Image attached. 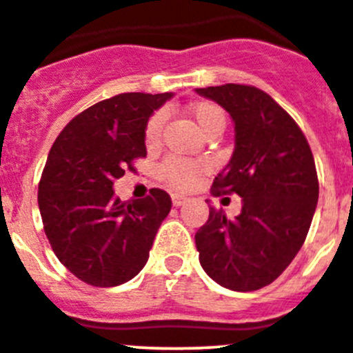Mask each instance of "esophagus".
<instances>
[{
  "instance_id": "34e87169",
  "label": "esophagus",
  "mask_w": 353,
  "mask_h": 353,
  "mask_svg": "<svg viewBox=\"0 0 353 353\" xmlns=\"http://www.w3.org/2000/svg\"><path fill=\"white\" fill-rule=\"evenodd\" d=\"M171 201H173V206H182V204H185L187 203V197H183V196H180V194H173V196H171Z\"/></svg>"
}]
</instances>
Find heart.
Instances as JSON below:
<instances>
[{
	"label": "heart",
	"mask_w": 353,
	"mask_h": 353,
	"mask_svg": "<svg viewBox=\"0 0 353 353\" xmlns=\"http://www.w3.org/2000/svg\"><path fill=\"white\" fill-rule=\"evenodd\" d=\"M190 117L199 128L203 135L214 132V130H223L225 126V114L218 105L211 102H197L189 109ZM161 130H163V116L156 114L149 121L145 128V143L154 147L159 142ZM208 171V164L204 161L182 159V157H168L159 168L161 179L171 185L173 189L187 190L196 185L201 174Z\"/></svg>",
	"instance_id": "obj_1"
}]
</instances>
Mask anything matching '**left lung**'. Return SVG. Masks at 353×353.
Returning a JSON list of instances; mask_svg holds the SVG:
<instances>
[{"instance_id": "left-lung-1", "label": "left lung", "mask_w": 353, "mask_h": 353, "mask_svg": "<svg viewBox=\"0 0 353 353\" xmlns=\"http://www.w3.org/2000/svg\"><path fill=\"white\" fill-rule=\"evenodd\" d=\"M234 121L236 145L213 182V194H237L236 218L210 208L197 230L201 267L232 291L268 286L293 261L310 229L319 199L314 156L293 117L254 86L196 88Z\"/></svg>"}]
</instances>
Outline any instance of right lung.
Masks as SVG:
<instances>
[{"instance_id": "add662e5", "label": "right lung", "mask_w": 353, "mask_h": 353, "mask_svg": "<svg viewBox=\"0 0 353 353\" xmlns=\"http://www.w3.org/2000/svg\"><path fill=\"white\" fill-rule=\"evenodd\" d=\"M173 93H121L74 117L57 137L38 192L45 234L63 267L83 283L112 288L133 279L149 260L171 197L150 189L121 201L114 182L145 157V128Z\"/></svg>"}]
</instances>
